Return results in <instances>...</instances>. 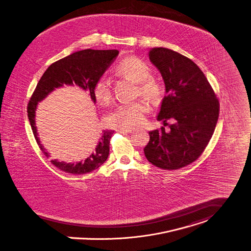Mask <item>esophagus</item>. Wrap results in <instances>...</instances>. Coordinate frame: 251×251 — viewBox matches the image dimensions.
<instances>
[{
	"instance_id": "obj_1",
	"label": "esophagus",
	"mask_w": 251,
	"mask_h": 251,
	"mask_svg": "<svg viewBox=\"0 0 251 251\" xmlns=\"http://www.w3.org/2000/svg\"><path fill=\"white\" fill-rule=\"evenodd\" d=\"M118 131H119V132H121V133H132V132H133V129H131V128H127V129L119 128V129H118Z\"/></svg>"
}]
</instances>
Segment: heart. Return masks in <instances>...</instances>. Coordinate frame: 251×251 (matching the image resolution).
I'll use <instances>...</instances> for the list:
<instances>
[{
	"instance_id": "1",
	"label": "heart",
	"mask_w": 251,
	"mask_h": 251,
	"mask_svg": "<svg viewBox=\"0 0 251 251\" xmlns=\"http://www.w3.org/2000/svg\"><path fill=\"white\" fill-rule=\"evenodd\" d=\"M116 69L120 75L137 82V95H141L151 103H157L162 100L164 89L158 81L151 78L152 69L146 61L131 56L122 60ZM93 93L96 100L101 104H106L112 100L111 80L106 75L99 77ZM147 111L148 105L144 101L122 103L107 116L106 120L117 128H134L144 123Z\"/></svg>"
}]
</instances>
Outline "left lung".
<instances>
[{
	"label": "left lung",
	"instance_id": "8db88e82",
	"mask_svg": "<svg viewBox=\"0 0 251 251\" xmlns=\"http://www.w3.org/2000/svg\"><path fill=\"white\" fill-rule=\"evenodd\" d=\"M151 61L164 78V97L158 121L169 126L150 131L146 158L163 170H177L198 159L214 133L220 102L202 71L190 58L166 49L150 50ZM171 119L172 124L166 123Z\"/></svg>",
	"mask_w": 251,
	"mask_h": 251
}]
</instances>
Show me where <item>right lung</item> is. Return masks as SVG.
I'll use <instances>...</instances> for the list:
<instances>
[{
  "label": "right lung",
  "mask_w": 251,
  "mask_h": 251,
  "mask_svg": "<svg viewBox=\"0 0 251 251\" xmlns=\"http://www.w3.org/2000/svg\"><path fill=\"white\" fill-rule=\"evenodd\" d=\"M118 54L119 50H101L87 49L74 52L53 62L46 70L27 103V117L30 126L36 143L45 156L49 157L50 155L40 144L35 126L34 116L38 101L42 100L49 93L54 90V88L61 87L64 84H75L83 90H88L93 101L96 102L93 93L94 85L99 77L110 67ZM113 133V130H102L101 137L95 147L94 152L83 162L74 164L51 160L50 163L60 171L75 176L91 173L107 159L109 155L110 139Z\"/></svg>",
  "instance_id": "obj_1"
}]
</instances>
